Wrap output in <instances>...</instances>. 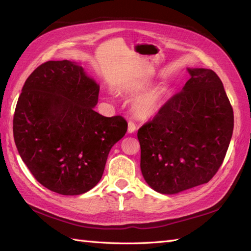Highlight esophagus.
Masks as SVG:
<instances>
[{
  "mask_svg": "<svg viewBox=\"0 0 251 251\" xmlns=\"http://www.w3.org/2000/svg\"><path fill=\"white\" fill-rule=\"evenodd\" d=\"M136 130V124L132 121L128 122V132H134Z\"/></svg>",
  "mask_w": 251,
  "mask_h": 251,
  "instance_id": "esophagus-1",
  "label": "esophagus"
}]
</instances>
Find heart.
Here are the masks:
<instances>
[{
  "instance_id": "b5f03b06",
  "label": "heart",
  "mask_w": 251,
  "mask_h": 251,
  "mask_svg": "<svg viewBox=\"0 0 251 251\" xmlns=\"http://www.w3.org/2000/svg\"><path fill=\"white\" fill-rule=\"evenodd\" d=\"M148 88L146 83L137 85L131 89L132 94H140L143 90ZM159 102H161V95L156 92L147 94L138 99L134 104V111L137 116L139 117H149L153 114H155L158 108Z\"/></svg>"
}]
</instances>
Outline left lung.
Listing matches in <instances>:
<instances>
[{"mask_svg": "<svg viewBox=\"0 0 251 251\" xmlns=\"http://www.w3.org/2000/svg\"><path fill=\"white\" fill-rule=\"evenodd\" d=\"M189 81L138 130L143 178L162 194L207 183L226 157L233 108L216 72L188 69Z\"/></svg>", "mask_w": 251, "mask_h": 251, "instance_id": "8db88e82", "label": "left lung"}]
</instances>
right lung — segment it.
<instances>
[{"instance_id":"right-lung-1","label":"right lung","mask_w":251,"mask_h":251,"mask_svg":"<svg viewBox=\"0 0 251 251\" xmlns=\"http://www.w3.org/2000/svg\"><path fill=\"white\" fill-rule=\"evenodd\" d=\"M99 85L69 60L47 61L30 74L15 109L20 157L49 190L79 195L97 184L111 148L125 136L121 115L94 111Z\"/></svg>"}]
</instances>
